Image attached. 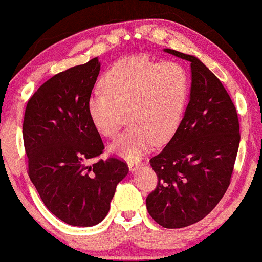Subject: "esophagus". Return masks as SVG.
Listing matches in <instances>:
<instances>
[{
    "label": "esophagus",
    "instance_id": "1",
    "mask_svg": "<svg viewBox=\"0 0 262 262\" xmlns=\"http://www.w3.org/2000/svg\"><path fill=\"white\" fill-rule=\"evenodd\" d=\"M128 167H130L131 171H135L137 167L140 166V160L139 159H131L127 162Z\"/></svg>",
    "mask_w": 262,
    "mask_h": 262
}]
</instances>
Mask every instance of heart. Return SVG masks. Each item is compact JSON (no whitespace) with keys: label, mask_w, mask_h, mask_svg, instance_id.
Instances as JSON below:
<instances>
[{"label":"heart","mask_w":262,"mask_h":262,"mask_svg":"<svg viewBox=\"0 0 262 262\" xmlns=\"http://www.w3.org/2000/svg\"><path fill=\"white\" fill-rule=\"evenodd\" d=\"M103 86L88 99L92 123L100 135L115 138L127 114L131 126L111 150L125 158H138L152 143L165 142L179 127L190 98L191 78L178 62L136 55L112 64Z\"/></svg>","instance_id":"1"}]
</instances>
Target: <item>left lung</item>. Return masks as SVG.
Segmentation results:
<instances>
[{"instance_id":"8db88e82","label":"left lung","mask_w":262,"mask_h":262,"mask_svg":"<svg viewBox=\"0 0 262 262\" xmlns=\"http://www.w3.org/2000/svg\"><path fill=\"white\" fill-rule=\"evenodd\" d=\"M191 62L190 103L173 135L150 164L158 183L146 207L165 228H182L205 218L223 198L240 143L236 108L223 83L198 58L165 49Z\"/></svg>"}]
</instances>
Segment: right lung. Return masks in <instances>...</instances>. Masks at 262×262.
<instances>
[{
	"mask_svg": "<svg viewBox=\"0 0 262 262\" xmlns=\"http://www.w3.org/2000/svg\"><path fill=\"white\" fill-rule=\"evenodd\" d=\"M100 64L92 58L48 79L28 100L23 142L28 174L46 207L72 226L105 218L125 160L99 158L104 144L88 110Z\"/></svg>",
	"mask_w": 262,
	"mask_h": 262,
	"instance_id": "obj_1",
	"label": "right lung"
}]
</instances>
